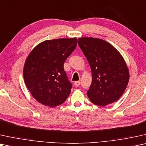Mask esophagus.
<instances>
[{"label":"esophagus","instance_id":"obj_1","mask_svg":"<svg viewBox=\"0 0 146 146\" xmlns=\"http://www.w3.org/2000/svg\"><path fill=\"white\" fill-rule=\"evenodd\" d=\"M80 84H81L80 81H75V82L74 83V85L75 87H79V85H80Z\"/></svg>","mask_w":146,"mask_h":146}]
</instances>
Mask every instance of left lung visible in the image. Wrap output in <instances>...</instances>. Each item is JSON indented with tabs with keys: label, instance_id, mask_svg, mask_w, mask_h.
I'll use <instances>...</instances> for the list:
<instances>
[{
	"label": "left lung",
	"instance_id": "8db88e82",
	"mask_svg": "<svg viewBox=\"0 0 146 146\" xmlns=\"http://www.w3.org/2000/svg\"><path fill=\"white\" fill-rule=\"evenodd\" d=\"M78 44L89 62L92 82L87 96L93 104L106 106L117 102L127 86L129 69L120 53L106 40L81 37Z\"/></svg>",
	"mask_w": 146,
	"mask_h": 146
}]
</instances>
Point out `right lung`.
<instances>
[{
  "label": "right lung",
  "instance_id": "obj_1",
  "mask_svg": "<svg viewBox=\"0 0 146 146\" xmlns=\"http://www.w3.org/2000/svg\"><path fill=\"white\" fill-rule=\"evenodd\" d=\"M76 46V38L46 40L29 53L23 69L24 81L40 104L54 108L69 97L72 85L63 65Z\"/></svg>",
  "mask_w": 146,
  "mask_h": 146
}]
</instances>
